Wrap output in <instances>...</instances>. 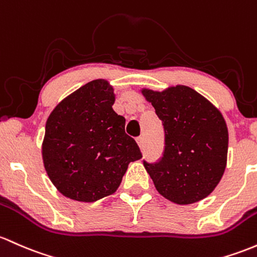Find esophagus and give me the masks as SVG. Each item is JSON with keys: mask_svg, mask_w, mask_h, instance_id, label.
<instances>
[{"mask_svg": "<svg viewBox=\"0 0 257 257\" xmlns=\"http://www.w3.org/2000/svg\"><path fill=\"white\" fill-rule=\"evenodd\" d=\"M137 143H138V145H139V148H143V145H144V139H143V137L138 138Z\"/></svg>", "mask_w": 257, "mask_h": 257, "instance_id": "1", "label": "esophagus"}]
</instances>
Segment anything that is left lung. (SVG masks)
<instances>
[{
  "instance_id": "1",
  "label": "left lung",
  "mask_w": 257,
  "mask_h": 257,
  "mask_svg": "<svg viewBox=\"0 0 257 257\" xmlns=\"http://www.w3.org/2000/svg\"><path fill=\"white\" fill-rule=\"evenodd\" d=\"M165 128V152L157 163L144 162L157 191L178 205L210 195L227 166L228 128L206 97L185 85L162 91L143 87Z\"/></svg>"
}]
</instances>
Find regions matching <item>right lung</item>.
<instances>
[{"mask_svg":"<svg viewBox=\"0 0 257 257\" xmlns=\"http://www.w3.org/2000/svg\"><path fill=\"white\" fill-rule=\"evenodd\" d=\"M113 86L96 79L64 97L51 112L41 146L44 167L66 197L94 202L120 185L128 165L142 159L125 118L112 108Z\"/></svg>","mask_w":257,"mask_h":257,"instance_id":"obj_1","label":"right lung"}]
</instances>
